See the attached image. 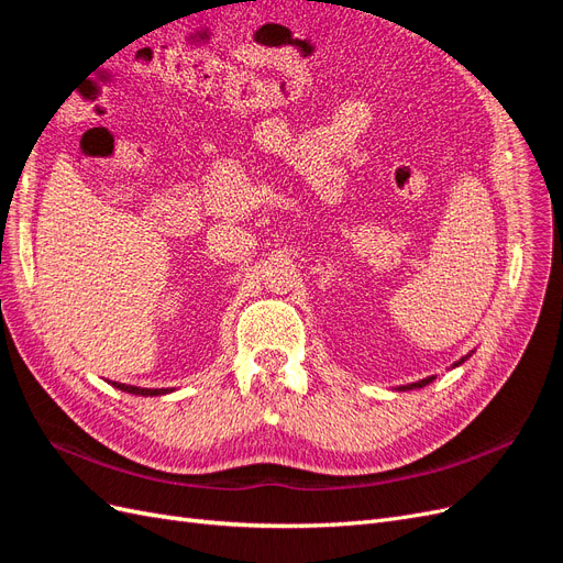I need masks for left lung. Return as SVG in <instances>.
Returning a JSON list of instances; mask_svg holds the SVG:
<instances>
[{"label":"left lung","mask_w":563,"mask_h":563,"mask_svg":"<svg viewBox=\"0 0 563 563\" xmlns=\"http://www.w3.org/2000/svg\"><path fill=\"white\" fill-rule=\"evenodd\" d=\"M470 356H472V352H470V354H465V356H463V360H457V362L453 364V368H455V366H460V364H465V362L470 360ZM432 380H434V376H430V378H422V380H418V383H411V385H401V387H397V389H399V391H406V389H418V387H424V385H430Z\"/></svg>","instance_id":"left-lung-1"}]
</instances>
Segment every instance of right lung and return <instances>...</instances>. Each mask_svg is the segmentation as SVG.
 I'll return each mask as SVG.
<instances>
[{
    "mask_svg": "<svg viewBox=\"0 0 563 563\" xmlns=\"http://www.w3.org/2000/svg\"><path fill=\"white\" fill-rule=\"evenodd\" d=\"M112 387L129 391V395H139V397H159V395H168V387H159V389H150V387H135V385H124V383H112Z\"/></svg>",
    "mask_w": 563,
    "mask_h": 563,
    "instance_id": "add662e5",
    "label": "right lung"
}]
</instances>
